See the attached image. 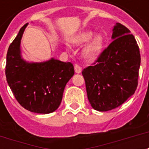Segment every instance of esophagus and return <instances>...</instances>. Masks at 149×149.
I'll use <instances>...</instances> for the list:
<instances>
[{
  "instance_id": "1",
  "label": "esophagus",
  "mask_w": 149,
  "mask_h": 149,
  "mask_svg": "<svg viewBox=\"0 0 149 149\" xmlns=\"http://www.w3.org/2000/svg\"><path fill=\"white\" fill-rule=\"evenodd\" d=\"M74 69L76 73H80V72H81V68L78 65H74Z\"/></svg>"
}]
</instances>
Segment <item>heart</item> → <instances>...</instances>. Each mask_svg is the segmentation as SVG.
<instances>
[{
    "instance_id": "obj_1",
    "label": "heart",
    "mask_w": 149,
    "mask_h": 149,
    "mask_svg": "<svg viewBox=\"0 0 149 149\" xmlns=\"http://www.w3.org/2000/svg\"><path fill=\"white\" fill-rule=\"evenodd\" d=\"M94 34L95 33L92 30L83 31L77 35H76L72 39V43L74 44L75 45H83L85 43L88 42L94 36ZM104 46V37L101 34L95 35L94 38L88 43L83 49L82 51L83 57L88 61H93L97 60L103 52Z\"/></svg>"
}]
</instances>
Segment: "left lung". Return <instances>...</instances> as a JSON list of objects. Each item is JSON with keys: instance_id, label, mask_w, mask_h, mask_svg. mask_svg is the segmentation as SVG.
Here are the masks:
<instances>
[{"instance_id": "left-lung-1", "label": "left lung", "mask_w": 149, "mask_h": 149, "mask_svg": "<svg viewBox=\"0 0 149 149\" xmlns=\"http://www.w3.org/2000/svg\"><path fill=\"white\" fill-rule=\"evenodd\" d=\"M112 39L93 65L82 71L88 101L100 112L121 105L134 94L138 84L141 54L134 36L116 23Z\"/></svg>"}]
</instances>
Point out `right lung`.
Listing matches in <instances>:
<instances>
[{
	"label": "right lung",
	"mask_w": 149,
	"mask_h": 149,
	"mask_svg": "<svg viewBox=\"0 0 149 149\" xmlns=\"http://www.w3.org/2000/svg\"><path fill=\"white\" fill-rule=\"evenodd\" d=\"M28 24L21 28L8 47L5 75L18 103L25 109L48 114L58 109L68 81L74 75L70 62L51 58L45 62H27L21 57V40Z\"/></svg>",
	"instance_id": "1"
}]
</instances>
